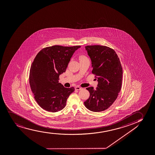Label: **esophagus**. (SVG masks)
I'll return each instance as SVG.
<instances>
[{
    "label": "esophagus",
    "instance_id": "obj_1",
    "mask_svg": "<svg viewBox=\"0 0 155 155\" xmlns=\"http://www.w3.org/2000/svg\"><path fill=\"white\" fill-rule=\"evenodd\" d=\"M75 89H76V90H80L82 89V88H81L79 86H77L75 88Z\"/></svg>",
    "mask_w": 155,
    "mask_h": 155
}]
</instances>
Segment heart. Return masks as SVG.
<instances>
[{"mask_svg":"<svg viewBox=\"0 0 155 155\" xmlns=\"http://www.w3.org/2000/svg\"><path fill=\"white\" fill-rule=\"evenodd\" d=\"M87 59V58L85 56L81 55L79 56V59H80V61H81V60H83V59Z\"/></svg>","mask_w":155,"mask_h":155,"instance_id":"obj_1","label":"heart"}]
</instances>
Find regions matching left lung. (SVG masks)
I'll return each instance as SVG.
<instances>
[{
    "label": "left lung",
    "instance_id": "obj_1",
    "mask_svg": "<svg viewBox=\"0 0 155 155\" xmlns=\"http://www.w3.org/2000/svg\"><path fill=\"white\" fill-rule=\"evenodd\" d=\"M91 61L92 73L97 79V87L86 88L90 96L84 102L88 110L101 112L108 109L117 99L121 89L122 67L114 50L106 46L85 47Z\"/></svg>",
    "mask_w": 155,
    "mask_h": 155
}]
</instances>
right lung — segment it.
<instances>
[{
    "label": "right lung",
    "instance_id": "1",
    "mask_svg": "<svg viewBox=\"0 0 155 155\" xmlns=\"http://www.w3.org/2000/svg\"><path fill=\"white\" fill-rule=\"evenodd\" d=\"M80 47L54 45L43 48L36 55L31 66L29 83L42 109L56 112L65 107L75 88L64 87L58 81L59 76L65 72L73 54Z\"/></svg>",
    "mask_w": 155,
    "mask_h": 155
}]
</instances>
